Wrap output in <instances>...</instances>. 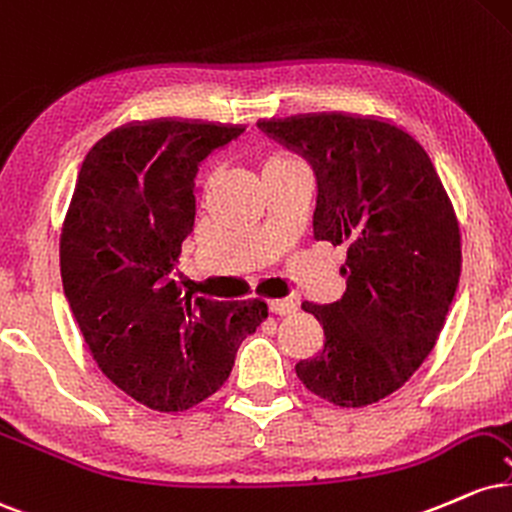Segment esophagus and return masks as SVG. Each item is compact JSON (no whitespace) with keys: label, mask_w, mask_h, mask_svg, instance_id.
Wrapping results in <instances>:
<instances>
[{"label":"esophagus","mask_w":512,"mask_h":512,"mask_svg":"<svg viewBox=\"0 0 512 512\" xmlns=\"http://www.w3.org/2000/svg\"><path fill=\"white\" fill-rule=\"evenodd\" d=\"M270 311H273V314H278V316H290V314H294V311H297V302H294V299H275L273 304H270Z\"/></svg>","instance_id":"34e87169"}]
</instances>
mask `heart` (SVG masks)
Instances as JSON below:
<instances>
[{
	"mask_svg": "<svg viewBox=\"0 0 512 512\" xmlns=\"http://www.w3.org/2000/svg\"><path fill=\"white\" fill-rule=\"evenodd\" d=\"M282 162H292V160H287V158H273V160L268 162L266 167H270V165H282Z\"/></svg>",
	"mask_w": 512,
	"mask_h": 512,
	"instance_id": "heart-1",
	"label": "heart"
}]
</instances>
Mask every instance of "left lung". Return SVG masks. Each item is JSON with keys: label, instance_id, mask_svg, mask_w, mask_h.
Segmentation results:
<instances>
[{"label": "left lung", "instance_id": "1", "mask_svg": "<svg viewBox=\"0 0 512 512\" xmlns=\"http://www.w3.org/2000/svg\"><path fill=\"white\" fill-rule=\"evenodd\" d=\"M316 174L314 239L347 244L340 302H304L326 345L297 369L318 398L364 407L410 381L458 290L460 227L438 172L400 126L352 114L258 122Z\"/></svg>", "mask_w": 512, "mask_h": 512}]
</instances>
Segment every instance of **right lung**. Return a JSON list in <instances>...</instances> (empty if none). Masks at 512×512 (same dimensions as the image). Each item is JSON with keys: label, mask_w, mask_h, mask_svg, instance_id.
<instances>
[{"label": "right lung", "mask_w": 512, "mask_h": 512, "mask_svg": "<svg viewBox=\"0 0 512 512\" xmlns=\"http://www.w3.org/2000/svg\"><path fill=\"white\" fill-rule=\"evenodd\" d=\"M244 126L158 119L100 138L83 160L59 263L98 366L126 395L182 412L220 390L266 302H210L174 280L194 230L198 165Z\"/></svg>", "instance_id": "obj_1"}]
</instances>
